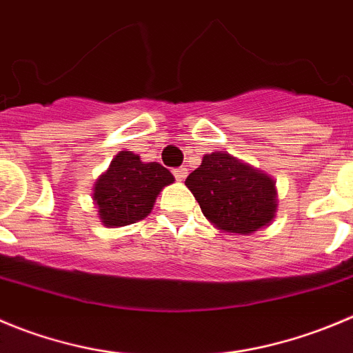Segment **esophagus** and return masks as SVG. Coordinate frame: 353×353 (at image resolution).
Wrapping results in <instances>:
<instances>
[{
  "instance_id": "34e87169",
  "label": "esophagus",
  "mask_w": 353,
  "mask_h": 353,
  "mask_svg": "<svg viewBox=\"0 0 353 353\" xmlns=\"http://www.w3.org/2000/svg\"><path fill=\"white\" fill-rule=\"evenodd\" d=\"M186 176H188V170L184 169V167H179V169L174 170V177H176V179L179 181V183H183V181L186 179Z\"/></svg>"
}]
</instances>
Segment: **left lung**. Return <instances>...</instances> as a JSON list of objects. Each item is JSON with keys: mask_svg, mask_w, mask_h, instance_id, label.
<instances>
[{"mask_svg": "<svg viewBox=\"0 0 353 353\" xmlns=\"http://www.w3.org/2000/svg\"><path fill=\"white\" fill-rule=\"evenodd\" d=\"M186 186L210 225L225 233L251 235L276 216L273 177L226 151L203 154L202 165L186 177Z\"/></svg>", "mask_w": 353, "mask_h": 353, "instance_id": "8db88e82", "label": "left lung"}]
</instances>
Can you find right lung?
I'll return each mask as SVG.
<instances>
[{
  "label": "right lung",
  "mask_w": 353,
  "mask_h": 353,
  "mask_svg": "<svg viewBox=\"0 0 353 353\" xmlns=\"http://www.w3.org/2000/svg\"><path fill=\"white\" fill-rule=\"evenodd\" d=\"M172 183L170 170L158 161L146 163L139 154L125 150L95 181L92 200L102 225L121 228L144 219L161 190Z\"/></svg>",
  "instance_id": "add662e5"
}]
</instances>
